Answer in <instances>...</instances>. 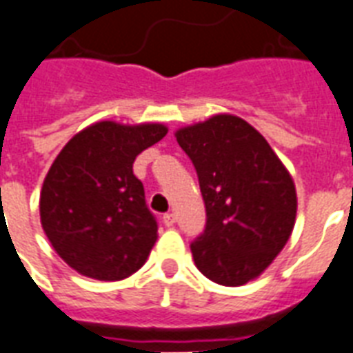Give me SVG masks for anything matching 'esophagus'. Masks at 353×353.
<instances>
[{
	"mask_svg": "<svg viewBox=\"0 0 353 353\" xmlns=\"http://www.w3.org/2000/svg\"><path fill=\"white\" fill-rule=\"evenodd\" d=\"M163 224H165L166 228H172V225L176 224V214H174V212H166L165 216H163Z\"/></svg>",
	"mask_w": 353,
	"mask_h": 353,
	"instance_id": "obj_1",
	"label": "esophagus"
}]
</instances>
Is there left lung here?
<instances>
[{"mask_svg":"<svg viewBox=\"0 0 353 353\" xmlns=\"http://www.w3.org/2000/svg\"><path fill=\"white\" fill-rule=\"evenodd\" d=\"M174 134L205 201V231L190 244L198 270L225 287L254 281L294 230L292 176L265 137L235 114H214Z\"/></svg>","mask_w":353,"mask_h":353,"instance_id":"left-lung-1","label":"left lung"}]
</instances>
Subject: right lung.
<instances>
[{
    "label": "right lung",
    "mask_w": 353,
    "mask_h": 353,
    "mask_svg": "<svg viewBox=\"0 0 353 353\" xmlns=\"http://www.w3.org/2000/svg\"><path fill=\"white\" fill-rule=\"evenodd\" d=\"M168 128L103 120L74 134L40 190V224L75 272L118 281L137 272L157 241V222L133 174L139 153Z\"/></svg>",
    "instance_id": "1"
}]
</instances>
